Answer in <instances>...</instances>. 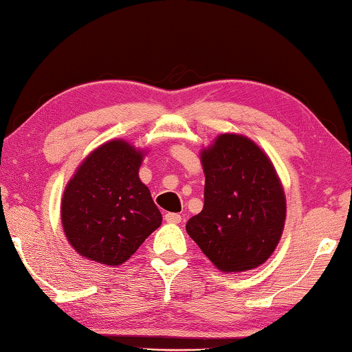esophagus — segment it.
I'll use <instances>...</instances> for the list:
<instances>
[{"label": "esophagus", "mask_w": 352, "mask_h": 352, "mask_svg": "<svg viewBox=\"0 0 352 352\" xmlns=\"http://www.w3.org/2000/svg\"><path fill=\"white\" fill-rule=\"evenodd\" d=\"M164 219H166V222H169V223H180L182 222V216L177 212H168L164 216Z\"/></svg>", "instance_id": "1"}]
</instances>
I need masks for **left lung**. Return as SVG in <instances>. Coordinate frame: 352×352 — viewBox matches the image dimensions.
Returning a JSON list of instances; mask_svg holds the SVG:
<instances>
[{
  "instance_id": "1",
  "label": "left lung",
  "mask_w": 352,
  "mask_h": 352,
  "mask_svg": "<svg viewBox=\"0 0 352 352\" xmlns=\"http://www.w3.org/2000/svg\"><path fill=\"white\" fill-rule=\"evenodd\" d=\"M204 210L188 234L219 270L245 272L269 259L281 239L285 197L269 157L252 140L220 135L201 152Z\"/></svg>"
}]
</instances>
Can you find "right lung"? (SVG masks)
<instances>
[{
	"instance_id": "obj_1",
	"label": "right lung",
	"mask_w": 352,
	"mask_h": 352,
	"mask_svg": "<svg viewBox=\"0 0 352 352\" xmlns=\"http://www.w3.org/2000/svg\"><path fill=\"white\" fill-rule=\"evenodd\" d=\"M141 162L140 151L115 140L79 166L62 200V225L77 253L119 265L162 225V212L138 177Z\"/></svg>"
}]
</instances>
